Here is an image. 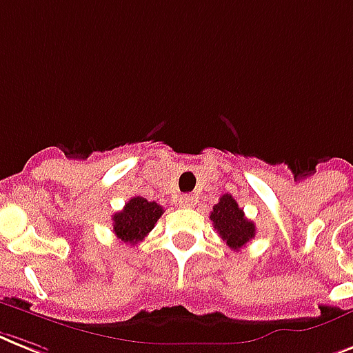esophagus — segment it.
Wrapping results in <instances>:
<instances>
[{"label":"esophagus","instance_id":"34e87169","mask_svg":"<svg viewBox=\"0 0 353 353\" xmlns=\"http://www.w3.org/2000/svg\"><path fill=\"white\" fill-rule=\"evenodd\" d=\"M194 203H196V197L190 196V194H183L179 197V206H183V208H190V206H194Z\"/></svg>","mask_w":353,"mask_h":353}]
</instances>
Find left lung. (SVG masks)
Returning <instances> with one entry per match:
<instances>
[{
  "mask_svg": "<svg viewBox=\"0 0 353 353\" xmlns=\"http://www.w3.org/2000/svg\"><path fill=\"white\" fill-rule=\"evenodd\" d=\"M210 219L217 234L232 250L239 252L252 237L256 236V225L250 219H246L245 212L239 208L237 201L230 194L219 197V203L212 210Z\"/></svg>",
  "mask_w": 353,
  "mask_h": 353,
  "instance_id": "8db88e82",
  "label": "left lung"
}]
</instances>
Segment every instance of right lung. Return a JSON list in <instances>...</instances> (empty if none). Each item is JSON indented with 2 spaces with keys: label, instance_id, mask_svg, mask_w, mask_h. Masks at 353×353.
Wrapping results in <instances>:
<instances>
[{
  "label": "right lung",
  "instance_id": "right-lung-1",
  "mask_svg": "<svg viewBox=\"0 0 353 353\" xmlns=\"http://www.w3.org/2000/svg\"><path fill=\"white\" fill-rule=\"evenodd\" d=\"M161 214L163 206L156 201H147L141 196L132 197L121 212H116L112 216L114 234L119 241L137 245L148 236Z\"/></svg>",
  "mask_w": 353,
  "mask_h": 353
}]
</instances>
